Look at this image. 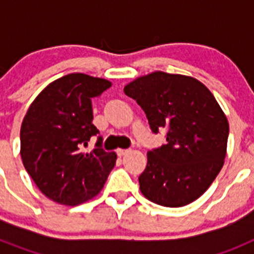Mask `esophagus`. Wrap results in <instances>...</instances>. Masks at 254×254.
Here are the masks:
<instances>
[{
  "instance_id": "1",
  "label": "esophagus",
  "mask_w": 254,
  "mask_h": 254,
  "mask_svg": "<svg viewBox=\"0 0 254 254\" xmlns=\"http://www.w3.org/2000/svg\"><path fill=\"white\" fill-rule=\"evenodd\" d=\"M129 152L128 149H118L117 150V155L118 156H125V155H127Z\"/></svg>"
}]
</instances>
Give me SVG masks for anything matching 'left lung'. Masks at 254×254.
Wrapping results in <instances>:
<instances>
[{"mask_svg": "<svg viewBox=\"0 0 254 254\" xmlns=\"http://www.w3.org/2000/svg\"><path fill=\"white\" fill-rule=\"evenodd\" d=\"M146 113L152 133L167 143L147 152L138 177L142 194L165 207L202 196L224 165L229 123L207 87L193 77L156 71L125 86Z\"/></svg>", "mask_w": 254, "mask_h": 254, "instance_id": "left-lung-1", "label": "left lung"}]
</instances>
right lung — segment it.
I'll return each mask as SVG.
<instances>
[{
    "label": "right lung",
    "instance_id": "1",
    "mask_svg": "<svg viewBox=\"0 0 254 254\" xmlns=\"http://www.w3.org/2000/svg\"><path fill=\"white\" fill-rule=\"evenodd\" d=\"M112 86L104 78L69 73L44 89L29 107L20 129L21 159L40 192L61 205L75 206L99 193L116 165V152L84 147L99 129L91 99Z\"/></svg>",
    "mask_w": 254,
    "mask_h": 254
}]
</instances>
